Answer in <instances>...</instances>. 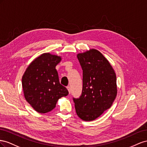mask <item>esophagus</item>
Returning a JSON list of instances; mask_svg holds the SVG:
<instances>
[{"mask_svg":"<svg viewBox=\"0 0 147 147\" xmlns=\"http://www.w3.org/2000/svg\"><path fill=\"white\" fill-rule=\"evenodd\" d=\"M67 88V89H68V92H69V94H70V93H71V89H70V87L69 86H68L66 87Z\"/></svg>","mask_w":147,"mask_h":147,"instance_id":"34e87169","label":"esophagus"}]
</instances>
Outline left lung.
Wrapping results in <instances>:
<instances>
[{
	"mask_svg": "<svg viewBox=\"0 0 147 147\" xmlns=\"http://www.w3.org/2000/svg\"><path fill=\"white\" fill-rule=\"evenodd\" d=\"M77 57L83 71V87L80 97L73 98L75 109L83 121H94L110 108L116 98V73L97 50L79 53Z\"/></svg>",
	"mask_w": 147,
	"mask_h": 147,
	"instance_id": "obj_1",
	"label": "left lung"
}]
</instances>
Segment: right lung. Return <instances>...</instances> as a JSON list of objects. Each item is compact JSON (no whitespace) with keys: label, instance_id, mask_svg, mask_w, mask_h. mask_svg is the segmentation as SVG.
I'll list each match as a JSON object with an SVG mask.
<instances>
[{"label":"right lung","instance_id":"add662e5","mask_svg":"<svg viewBox=\"0 0 147 147\" xmlns=\"http://www.w3.org/2000/svg\"><path fill=\"white\" fill-rule=\"evenodd\" d=\"M61 60L60 56L42 53L28 65L23 75L24 98L37 112L52 111L58 99L68 94L66 88L60 84L55 69Z\"/></svg>","mask_w":147,"mask_h":147}]
</instances>
